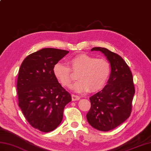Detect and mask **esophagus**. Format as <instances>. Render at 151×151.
Instances as JSON below:
<instances>
[{
    "label": "esophagus",
    "mask_w": 151,
    "mask_h": 151,
    "mask_svg": "<svg viewBox=\"0 0 151 151\" xmlns=\"http://www.w3.org/2000/svg\"><path fill=\"white\" fill-rule=\"evenodd\" d=\"M80 98H81V97H80L79 96H78V95H74V94L72 95V100L73 101H78V100H79Z\"/></svg>",
    "instance_id": "1"
}]
</instances>
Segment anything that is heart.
Instances as JSON below:
<instances>
[{
	"instance_id": "obj_1",
	"label": "heart",
	"mask_w": 151,
	"mask_h": 151,
	"mask_svg": "<svg viewBox=\"0 0 151 151\" xmlns=\"http://www.w3.org/2000/svg\"><path fill=\"white\" fill-rule=\"evenodd\" d=\"M70 67L63 63H56L53 73L63 87L69 88L73 81L72 71L78 73V82L73 86L74 91L78 93L97 91L104 88L110 77L111 67L106 60L81 54L69 61Z\"/></svg>"
}]
</instances>
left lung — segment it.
I'll return each instance as SVG.
<instances>
[{"label": "left lung", "instance_id": "left-lung-1", "mask_svg": "<svg viewBox=\"0 0 151 151\" xmlns=\"http://www.w3.org/2000/svg\"><path fill=\"white\" fill-rule=\"evenodd\" d=\"M101 51L111 65L107 84L89 97L91 108L86 115L89 124L100 131L113 130L130 117L135 93L132 73L125 61L106 48L93 47Z\"/></svg>", "mask_w": 151, "mask_h": 151}]
</instances>
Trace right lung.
Returning <instances> with one entry per match:
<instances>
[{"instance_id":"1","label":"right lung","mask_w":151,"mask_h":151,"mask_svg":"<svg viewBox=\"0 0 151 151\" xmlns=\"http://www.w3.org/2000/svg\"><path fill=\"white\" fill-rule=\"evenodd\" d=\"M69 51L45 48L32 53L21 63L17 82L19 106L32 127L54 130L63 119L71 96L56 78L53 67Z\"/></svg>"}]
</instances>
